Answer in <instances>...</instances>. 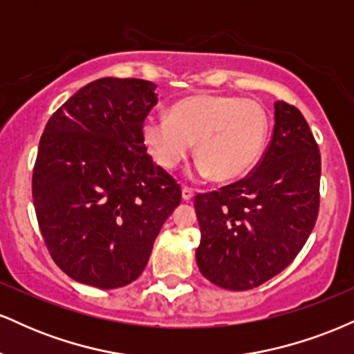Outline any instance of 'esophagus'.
<instances>
[{"label":"esophagus","mask_w":354,"mask_h":354,"mask_svg":"<svg viewBox=\"0 0 354 354\" xmlns=\"http://www.w3.org/2000/svg\"><path fill=\"white\" fill-rule=\"evenodd\" d=\"M193 189L188 188V186H183L181 188V196H183V201L189 203L191 200H193Z\"/></svg>","instance_id":"34e87169"}]
</instances>
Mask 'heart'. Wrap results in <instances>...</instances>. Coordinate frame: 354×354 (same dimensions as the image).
Segmentation results:
<instances>
[{"label":"heart","mask_w":354,"mask_h":354,"mask_svg":"<svg viewBox=\"0 0 354 354\" xmlns=\"http://www.w3.org/2000/svg\"><path fill=\"white\" fill-rule=\"evenodd\" d=\"M270 120L253 100L223 95H191L173 104L166 116L143 121L141 136L161 168L174 169L196 143L198 176L218 183L243 178L265 151Z\"/></svg>","instance_id":"obj_1"}]
</instances>
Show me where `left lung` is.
Here are the masks:
<instances>
[{
	"label": "left lung",
	"instance_id": "1",
	"mask_svg": "<svg viewBox=\"0 0 354 354\" xmlns=\"http://www.w3.org/2000/svg\"><path fill=\"white\" fill-rule=\"evenodd\" d=\"M321 156L298 108L276 101L271 143L245 180L194 198L196 263L219 288L246 291L290 265L315 228Z\"/></svg>",
	"mask_w": 354,
	"mask_h": 354
}]
</instances>
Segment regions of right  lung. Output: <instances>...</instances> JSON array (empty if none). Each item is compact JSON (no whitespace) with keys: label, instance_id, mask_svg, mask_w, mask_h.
I'll use <instances>...</instances> for the list:
<instances>
[{"label":"right lung","instance_id":"obj_1","mask_svg":"<svg viewBox=\"0 0 354 354\" xmlns=\"http://www.w3.org/2000/svg\"><path fill=\"white\" fill-rule=\"evenodd\" d=\"M156 84L100 78L56 109L39 140L33 203L51 258L75 281L115 290L143 273L181 188L146 153Z\"/></svg>","mask_w":354,"mask_h":354}]
</instances>
